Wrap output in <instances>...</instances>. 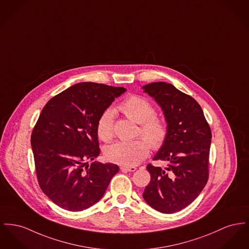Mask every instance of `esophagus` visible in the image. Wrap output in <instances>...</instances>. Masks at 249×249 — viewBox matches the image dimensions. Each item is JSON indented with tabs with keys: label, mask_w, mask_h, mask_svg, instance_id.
Here are the masks:
<instances>
[{
	"label": "esophagus",
	"mask_w": 249,
	"mask_h": 249,
	"mask_svg": "<svg viewBox=\"0 0 249 249\" xmlns=\"http://www.w3.org/2000/svg\"><path fill=\"white\" fill-rule=\"evenodd\" d=\"M120 170L121 171H124V172H134L136 170V167H133V166H121L120 167Z\"/></svg>",
	"instance_id": "obj_1"
}]
</instances>
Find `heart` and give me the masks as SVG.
I'll return each instance as SVG.
<instances>
[{"label": "heart", "mask_w": 249, "mask_h": 249, "mask_svg": "<svg viewBox=\"0 0 249 249\" xmlns=\"http://www.w3.org/2000/svg\"><path fill=\"white\" fill-rule=\"evenodd\" d=\"M118 109L126 116L140 124L141 135L150 147L159 149L167 137V126L160 117L154 116L155 108L145 98L132 96L119 105ZM97 132L104 142L114 136V112L105 110L97 122ZM145 140L137 139L130 142H117L107 146L104 155L109 161L122 166H134L143 161L149 153V146Z\"/></svg>", "instance_id": "obj_1"}]
</instances>
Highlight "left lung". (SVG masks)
Listing matches in <instances>:
<instances>
[{"instance_id": "obj_1", "label": "left lung", "mask_w": 249, "mask_h": 249, "mask_svg": "<svg viewBox=\"0 0 249 249\" xmlns=\"http://www.w3.org/2000/svg\"><path fill=\"white\" fill-rule=\"evenodd\" d=\"M143 89L160 105L167 124L166 140L153 158L167 166L147 164L151 178L143 197L156 211L173 213L191 204L208 181L212 132L200 105L189 95L164 82Z\"/></svg>"}]
</instances>
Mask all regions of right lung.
Here are the masks:
<instances>
[{
  "label": "right lung",
  "instance_id": "obj_1",
  "mask_svg": "<svg viewBox=\"0 0 249 249\" xmlns=\"http://www.w3.org/2000/svg\"><path fill=\"white\" fill-rule=\"evenodd\" d=\"M126 91L96 83L76 84L52 98L31 135L38 184L59 207L86 210L103 197L119 167L93 161L101 153L97 122Z\"/></svg>",
  "mask_w": 249,
  "mask_h": 249
}]
</instances>
